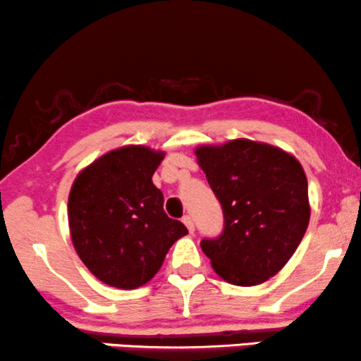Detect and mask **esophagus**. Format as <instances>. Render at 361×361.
I'll use <instances>...</instances> for the list:
<instances>
[{
	"label": "esophagus",
	"instance_id": "esophagus-1",
	"mask_svg": "<svg viewBox=\"0 0 361 361\" xmlns=\"http://www.w3.org/2000/svg\"><path fill=\"white\" fill-rule=\"evenodd\" d=\"M183 224L186 225V228L190 230V233L195 232V222H192V219L190 217V215H185V217H183Z\"/></svg>",
	"mask_w": 361,
	"mask_h": 361
}]
</instances>
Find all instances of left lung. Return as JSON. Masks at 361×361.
<instances>
[{
	"mask_svg": "<svg viewBox=\"0 0 361 361\" xmlns=\"http://www.w3.org/2000/svg\"><path fill=\"white\" fill-rule=\"evenodd\" d=\"M197 164L222 204L225 227L201 248L225 282L252 287L287 264L310 224L308 180L287 150L251 139L197 146Z\"/></svg>",
	"mask_w": 361,
	"mask_h": 361,
	"instance_id": "1",
	"label": "left lung"
}]
</instances>
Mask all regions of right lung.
I'll return each instance as SVG.
<instances>
[{"instance_id":"1","label":"right lung","mask_w":361,"mask_h":361,"mask_svg":"<svg viewBox=\"0 0 361 361\" xmlns=\"http://www.w3.org/2000/svg\"><path fill=\"white\" fill-rule=\"evenodd\" d=\"M164 150L129 144L78 173L68 197L69 233L80 261L110 287L146 285L162 267L185 225L164 211L152 175Z\"/></svg>"}]
</instances>
